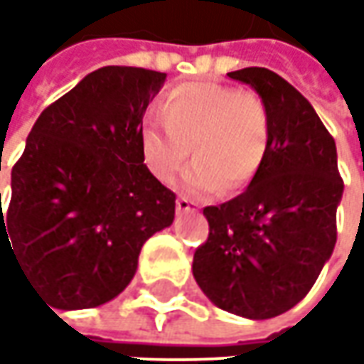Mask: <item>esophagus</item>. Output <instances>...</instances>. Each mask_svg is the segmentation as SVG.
<instances>
[{
    "label": "esophagus",
    "instance_id": "esophagus-1",
    "mask_svg": "<svg viewBox=\"0 0 364 364\" xmlns=\"http://www.w3.org/2000/svg\"><path fill=\"white\" fill-rule=\"evenodd\" d=\"M176 210H178V213H198V203L190 200L186 196H180V198L176 200Z\"/></svg>",
    "mask_w": 364,
    "mask_h": 364
}]
</instances>
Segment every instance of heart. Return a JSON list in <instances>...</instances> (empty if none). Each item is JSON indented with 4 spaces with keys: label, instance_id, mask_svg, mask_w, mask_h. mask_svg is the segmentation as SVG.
<instances>
[{
    "label": "heart",
    "instance_id": "b5f03b06",
    "mask_svg": "<svg viewBox=\"0 0 364 364\" xmlns=\"http://www.w3.org/2000/svg\"><path fill=\"white\" fill-rule=\"evenodd\" d=\"M269 147V113L253 91L218 82H184L166 95L161 117L149 115L141 129L146 166L170 182L188 160L182 188L196 196L239 190L251 182Z\"/></svg>",
    "mask_w": 364,
    "mask_h": 364
}]
</instances>
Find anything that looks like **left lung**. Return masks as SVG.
Instances as JSON below:
<instances>
[{"mask_svg":"<svg viewBox=\"0 0 364 364\" xmlns=\"http://www.w3.org/2000/svg\"><path fill=\"white\" fill-rule=\"evenodd\" d=\"M229 77L265 101L269 147L243 194L203 210L210 232L192 273L217 308L267 320L304 300L332 255L344 184L336 144L300 91L269 68Z\"/></svg>","mask_w":364,"mask_h":364,"instance_id":"1","label":"left lung"}]
</instances>
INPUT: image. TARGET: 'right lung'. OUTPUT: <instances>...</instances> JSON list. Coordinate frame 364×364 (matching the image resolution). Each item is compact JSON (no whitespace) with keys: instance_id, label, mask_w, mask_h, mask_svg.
<instances>
[{"instance_id":"add662e5","label":"right lung","mask_w":364,"mask_h":364,"mask_svg":"<svg viewBox=\"0 0 364 364\" xmlns=\"http://www.w3.org/2000/svg\"><path fill=\"white\" fill-rule=\"evenodd\" d=\"M166 73L103 66L42 111L0 204V257L58 310L103 306L129 286L139 251L172 225L176 196L147 170L144 113ZM1 198V194H0Z\"/></svg>"}]
</instances>
